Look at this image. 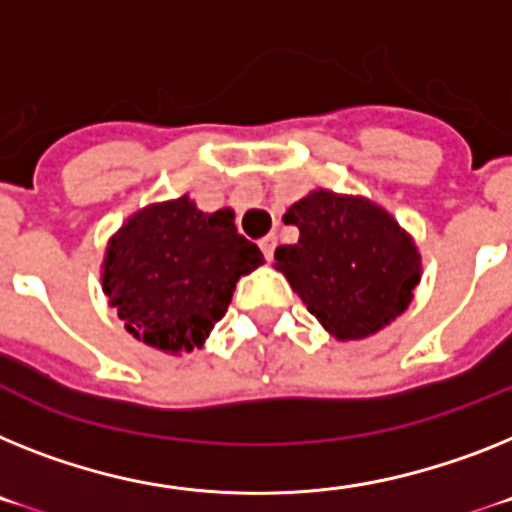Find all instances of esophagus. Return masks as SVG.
I'll return each mask as SVG.
<instances>
[{
    "mask_svg": "<svg viewBox=\"0 0 512 512\" xmlns=\"http://www.w3.org/2000/svg\"><path fill=\"white\" fill-rule=\"evenodd\" d=\"M260 249H263L265 260H273V249H276V236L268 234L265 239H260Z\"/></svg>",
    "mask_w": 512,
    "mask_h": 512,
    "instance_id": "34e87169",
    "label": "esophagus"
}]
</instances>
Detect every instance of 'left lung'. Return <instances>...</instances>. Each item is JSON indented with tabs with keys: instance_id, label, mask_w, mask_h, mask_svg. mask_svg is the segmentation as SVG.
Segmentation results:
<instances>
[{
	"instance_id": "1",
	"label": "left lung",
	"mask_w": 512,
	"mask_h": 512,
	"mask_svg": "<svg viewBox=\"0 0 512 512\" xmlns=\"http://www.w3.org/2000/svg\"><path fill=\"white\" fill-rule=\"evenodd\" d=\"M283 223L299 229V242L276 249V270L336 341H364L409 309L422 255L375 200L312 190Z\"/></svg>"
}]
</instances>
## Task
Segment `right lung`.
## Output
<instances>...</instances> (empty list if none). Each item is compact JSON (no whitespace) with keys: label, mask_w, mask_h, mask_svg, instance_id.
Masks as SVG:
<instances>
[{"label":"right lung","mask_w":512,"mask_h":512,"mask_svg":"<svg viewBox=\"0 0 512 512\" xmlns=\"http://www.w3.org/2000/svg\"><path fill=\"white\" fill-rule=\"evenodd\" d=\"M260 265L263 252L236 231L231 210L203 213L182 195L122 223L103 252L101 283L130 336L179 356L203 346L236 281Z\"/></svg>","instance_id":"obj_1"}]
</instances>
